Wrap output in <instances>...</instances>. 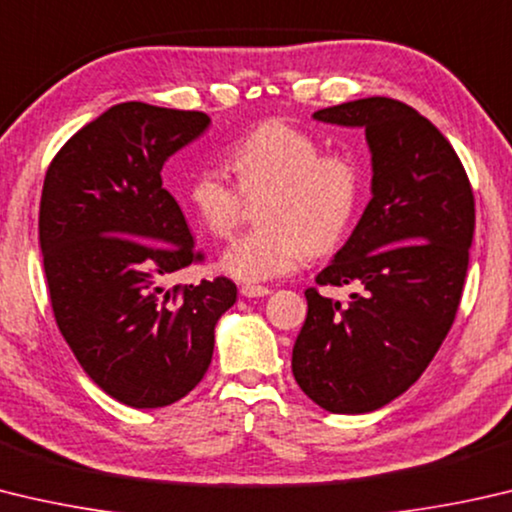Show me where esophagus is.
Instances as JSON below:
<instances>
[{"instance_id": "1", "label": "esophagus", "mask_w": 512, "mask_h": 512, "mask_svg": "<svg viewBox=\"0 0 512 512\" xmlns=\"http://www.w3.org/2000/svg\"><path fill=\"white\" fill-rule=\"evenodd\" d=\"M239 293L244 297H266L271 295V288L268 286H253V284H244L239 288Z\"/></svg>"}]
</instances>
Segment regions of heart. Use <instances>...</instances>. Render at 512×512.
<instances>
[{
  "label": "heart",
  "instance_id": "b5f03b06",
  "mask_svg": "<svg viewBox=\"0 0 512 512\" xmlns=\"http://www.w3.org/2000/svg\"><path fill=\"white\" fill-rule=\"evenodd\" d=\"M237 184L203 167L185 188V206L208 235H235L246 199L268 194L266 228L248 232L219 257V268L239 282L257 284L288 275L315 253L345 237L360 197V170L353 156L322 152L313 134L284 120H266L228 154Z\"/></svg>",
  "mask_w": 512,
  "mask_h": 512
}]
</instances>
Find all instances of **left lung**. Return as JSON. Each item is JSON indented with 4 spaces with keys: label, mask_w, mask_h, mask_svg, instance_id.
I'll return each mask as SVG.
<instances>
[{
    "label": "left lung",
    "mask_w": 512,
    "mask_h": 512,
    "mask_svg": "<svg viewBox=\"0 0 512 512\" xmlns=\"http://www.w3.org/2000/svg\"><path fill=\"white\" fill-rule=\"evenodd\" d=\"M313 120L365 129L371 201L318 284L360 286L342 306L306 288L293 376L331 414H367L410 389L457 315L475 232L470 181L439 129L383 96Z\"/></svg>",
    "instance_id": "1"
}]
</instances>
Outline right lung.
<instances>
[{
    "mask_svg": "<svg viewBox=\"0 0 512 512\" xmlns=\"http://www.w3.org/2000/svg\"><path fill=\"white\" fill-rule=\"evenodd\" d=\"M208 127L201 111L120 102L69 138L44 179L40 248L55 322L87 376L136 410L201 383L217 322L237 300L226 277L165 286L201 255L161 170Z\"/></svg>",
    "mask_w": 512,
    "mask_h": 512,
    "instance_id": "right-lung-1",
    "label": "right lung"
}]
</instances>
